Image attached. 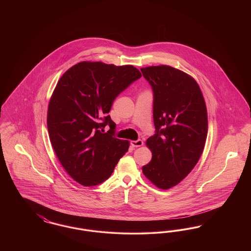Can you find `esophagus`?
<instances>
[{"mask_svg": "<svg viewBox=\"0 0 251 251\" xmlns=\"http://www.w3.org/2000/svg\"><path fill=\"white\" fill-rule=\"evenodd\" d=\"M131 145L133 148H138V147L143 146V141L140 140V139H138V140H133V141H131Z\"/></svg>", "mask_w": 251, "mask_h": 251, "instance_id": "obj_1", "label": "esophagus"}]
</instances>
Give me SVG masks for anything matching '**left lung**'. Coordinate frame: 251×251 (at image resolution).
I'll return each instance as SVG.
<instances>
[{
    "label": "left lung",
    "mask_w": 251,
    "mask_h": 251,
    "mask_svg": "<svg viewBox=\"0 0 251 251\" xmlns=\"http://www.w3.org/2000/svg\"><path fill=\"white\" fill-rule=\"evenodd\" d=\"M153 90L156 133L146 145L151 161L144 175L160 189L179 183L199 162L208 132L207 108L196 80L170 66L142 68Z\"/></svg>",
    "instance_id": "1"
}]
</instances>
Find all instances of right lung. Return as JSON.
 Wrapping results in <instances>:
<instances>
[{"mask_svg": "<svg viewBox=\"0 0 251 251\" xmlns=\"http://www.w3.org/2000/svg\"><path fill=\"white\" fill-rule=\"evenodd\" d=\"M141 72L131 65L83 61L60 78L49 102L47 126L62 167L84 186L107 179L129 149L114 137L116 123L107 116L115 99ZM108 124L110 130L104 133Z\"/></svg>", "mask_w": 251, "mask_h": 251, "instance_id": "obj_1", "label": "right lung"}]
</instances>
